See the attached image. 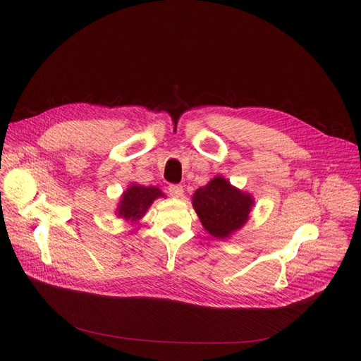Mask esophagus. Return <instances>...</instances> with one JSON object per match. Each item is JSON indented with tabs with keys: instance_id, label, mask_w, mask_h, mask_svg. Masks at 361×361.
<instances>
[{
	"instance_id": "34e87169",
	"label": "esophagus",
	"mask_w": 361,
	"mask_h": 361,
	"mask_svg": "<svg viewBox=\"0 0 361 361\" xmlns=\"http://www.w3.org/2000/svg\"><path fill=\"white\" fill-rule=\"evenodd\" d=\"M168 190H169V195H171V196L177 197V199L183 197V195H184V188H183V185H180V184H171V185L168 187Z\"/></svg>"
}]
</instances>
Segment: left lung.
<instances>
[{"label": "left lung", "mask_w": 361, "mask_h": 361, "mask_svg": "<svg viewBox=\"0 0 361 361\" xmlns=\"http://www.w3.org/2000/svg\"><path fill=\"white\" fill-rule=\"evenodd\" d=\"M203 228L215 238H230L250 219L255 197L243 192L222 176L199 187L192 197Z\"/></svg>", "instance_id": "left-lung-1"}]
</instances>
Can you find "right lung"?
<instances>
[{"label":"right lung","mask_w":361,"mask_h":361,"mask_svg":"<svg viewBox=\"0 0 361 361\" xmlns=\"http://www.w3.org/2000/svg\"><path fill=\"white\" fill-rule=\"evenodd\" d=\"M159 197H165L161 188L131 183L120 196L117 209L114 212L126 222L137 224L146 215L150 204Z\"/></svg>","instance_id":"add662e5"}]
</instances>
